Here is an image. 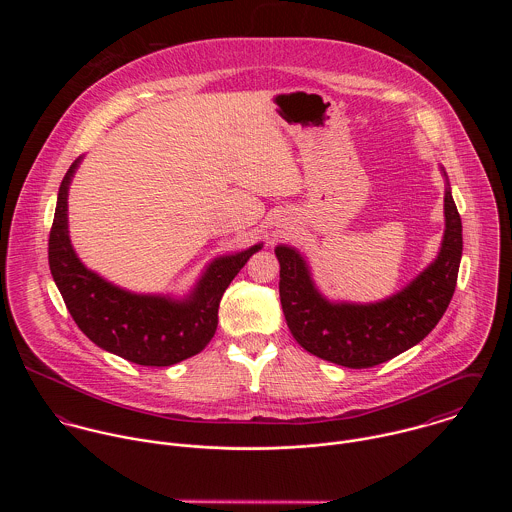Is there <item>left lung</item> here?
Listing matches in <instances>:
<instances>
[{
    "label": "left lung",
    "instance_id": "left-lung-1",
    "mask_svg": "<svg viewBox=\"0 0 512 512\" xmlns=\"http://www.w3.org/2000/svg\"><path fill=\"white\" fill-rule=\"evenodd\" d=\"M445 228L438 256L400 292L380 301H333L317 288L307 258L278 244L280 299L293 339L311 355L347 366L370 368L418 345L443 317L457 284L463 252L461 219L445 169Z\"/></svg>",
    "mask_w": 512,
    "mask_h": 512
}]
</instances>
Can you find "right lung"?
<instances>
[{
  "instance_id": "add662e5",
  "label": "right lung",
  "mask_w": 512,
  "mask_h": 512,
  "mask_svg": "<svg viewBox=\"0 0 512 512\" xmlns=\"http://www.w3.org/2000/svg\"><path fill=\"white\" fill-rule=\"evenodd\" d=\"M80 155L67 171L49 236V266L78 329L100 349L142 366H171L201 353L215 337L222 293L262 242L211 260L183 297L124 290L78 258L69 234V189Z\"/></svg>"
}]
</instances>
